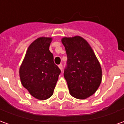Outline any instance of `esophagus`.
<instances>
[{"label": "esophagus", "mask_w": 124, "mask_h": 124, "mask_svg": "<svg viewBox=\"0 0 124 124\" xmlns=\"http://www.w3.org/2000/svg\"><path fill=\"white\" fill-rule=\"evenodd\" d=\"M58 67H59L60 69L61 70H62V68H63V66H62V64H59V65H58Z\"/></svg>", "instance_id": "esophagus-1"}]
</instances>
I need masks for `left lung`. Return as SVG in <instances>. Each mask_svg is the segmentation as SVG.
<instances>
[{
	"instance_id": "left-lung-1",
	"label": "left lung",
	"mask_w": 124,
	"mask_h": 124,
	"mask_svg": "<svg viewBox=\"0 0 124 124\" xmlns=\"http://www.w3.org/2000/svg\"><path fill=\"white\" fill-rule=\"evenodd\" d=\"M62 42L67 56L64 77L70 93L77 99L87 98L101 84L100 64L88 42L80 36L64 38Z\"/></svg>"
}]
</instances>
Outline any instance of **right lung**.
I'll list each match as a JSON object with an SVG mask.
<instances>
[{"mask_svg":"<svg viewBox=\"0 0 124 124\" xmlns=\"http://www.w3.org/2000/svg\"><path fill=\"white\" fill-rule=\"evenodd\" d=\"M52 38H39L28 47L19 69L21 81L35 98L45 100L53 95L61 72L49 50Z\"/></svg>","mask_w":124,"mask_h":124,"instance_id":"obj_1","label":"right lung"}]
</instances>
